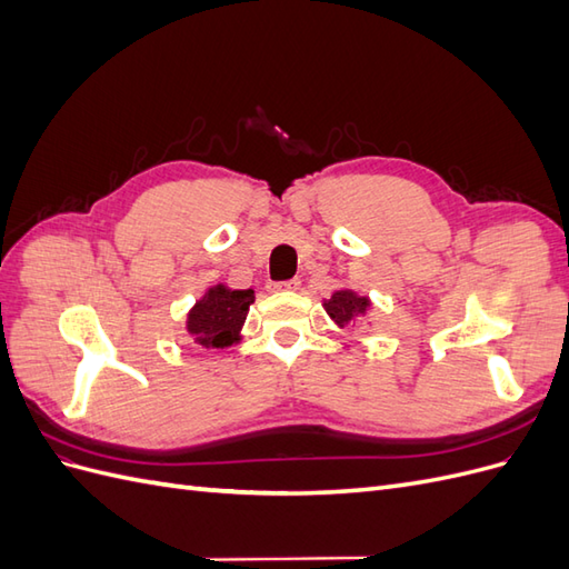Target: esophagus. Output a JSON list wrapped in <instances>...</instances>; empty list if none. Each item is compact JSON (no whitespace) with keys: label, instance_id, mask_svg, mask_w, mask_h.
I'll return each mask as SVG.
<instances>
[{"label":"esophagus","instance_id":"34e87169","mask_svg":"<svg viewBox=\"0 0 569 569\" xmlns=\"http://www.w3.org/2000/svg\"><path fill=\"white\" fill-rule=\"evenodd\" d=\"M301 287V282L297 280V278H291V280H287V282H274L272 284V289H278V291H297Z\"/></svg>","mask_w":569,"mask_h":569}]
</instances>
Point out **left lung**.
Here are the masks:
<instances>
[{
    "mask_svg": "<svg viewBox=\"0 0 569 569\" xmlns=\"http://www.w3.org/2000/svg\"><path fill=\"white\" fill-rule=\"evenodd\" d=\"M322 306H325L327 316H330L339 327H347L358 316H366L368 313L370 299L368 297H358L353 289H337L335 295L327 299Z\"/></svg>",
    "mask_w": 569,
    "mask_h": 569,
    "instance_id": "obj_1",
    "label": "left lung"
}]
</instances>
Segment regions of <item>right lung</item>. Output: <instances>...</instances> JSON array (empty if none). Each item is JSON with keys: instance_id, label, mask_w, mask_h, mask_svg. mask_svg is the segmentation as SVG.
I'll return each instance as SVG.
<instances>
[{"instance_id": "1", "label": "right lung", "mask_w": 569, "mask_h": 569, "mask_svg": "<svg viewBox=\"0 0 569 569\" xmlns=\"http://www.w3.org/2000/svg\"><path fill=\"white\" fill-rule=\"evenodd\" d=\"M253 289L211 287L187 313V332L203 349H228L239 341V330L253 303Z\"/></svg>"}]
</instances>
